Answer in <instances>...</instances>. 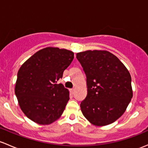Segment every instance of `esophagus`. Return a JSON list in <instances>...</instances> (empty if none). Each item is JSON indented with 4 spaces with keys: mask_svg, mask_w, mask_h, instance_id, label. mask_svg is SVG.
Listing matches in <instances>:
<instances>
[{
    "mask_svg": "<svg viewBox=\"0 0 148 148\" xmlns=\"http://www.w3.org/2000/svg\"><path fill=\"white\" fill-rule=\"evenodd\" d=\"M70 92H71V94H74V92H75V89L74 88H71V89H70Z\"/></svg>",
    "mask_w": 148,
    "mask_h": 148,
    "instance_id": "obj_1",
    "label": "esophagus"
}]
</instances>
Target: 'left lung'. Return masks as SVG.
<instances>
[{
  "label": "left lung",
  "mask_w": 148,
  "mask_h": 148,
  "mask_svg": "<svg viewBox=\"0 0 148 148\" xmlns=\"http://www.w3.org/2000/svg\"><path fill=\"white\" fill-rule=\"evenodd\" d=\"M86 76L87 95L80 107L84 117L96 125L119 119L133 97L131 77L123 64L107 51L77 54Z\"/></svg>",
  "instance_id": "8db88e82"
}]
</instances>
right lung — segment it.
I'll use <instances>...</instances> for the list:
<instances>
[{"label":"right lung","mask_w":148,"mask_h":148,"mask_svg":"<svg viewBox=\"0 0 148 148\" xmlns=\"http://www.w3.org/2000/svg\"><path fill=\"white\" fill-rule=\"evenodd\" d=\"M74 59V52L47 47L29 57L20 68L15 93L20 107L28 119L48 125L63 113L69 94L57 81Z\"/></svg>","instance_id":"right-lung-1"}]
</instances>
